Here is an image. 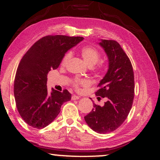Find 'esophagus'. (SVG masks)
Masks as SVG:
<instances>
[{"label": "esophagus", "mask_w": 160, "mask_h": 160, "mask_svg": "<svg viewBox=\"0 0 160 160\" xmlns=\"http://www.w3.org/2000/svg\"><path fill=\"white\" fill-rule=\"evenodd\" d=\"M80 99V97L78 95H75V94H73V95H72L71 97L72 100H76V99Z\"/></svg>", "instance_id": "esophagus-1"}]
</instances>
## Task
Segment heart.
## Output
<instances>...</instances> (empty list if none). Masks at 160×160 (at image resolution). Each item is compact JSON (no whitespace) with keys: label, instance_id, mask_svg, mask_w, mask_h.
Here are the masks:
<instances>
[{"label":"heart","instance_id":"obj_1","mask_svg":"<svg viewBox=\"0 0 160 160\" xmlns=\"http://www.w3.org/2000/svg\"><path fill=\"white\" fill-rule=\"evenodd\" d=\"M80 54L82 56L84 61H85V63L90 66H93L94 65H95L97 62L99 61L100 58V54L99 51L95 48L91 47H84L81 48L80 49ZM72 52L71 51H68L62 58L61 64L62 65H66L67 64L68 62L70 60V58H71ZM71 83L72 86L75 88H79L80 86H88L90 85V82L87 79H82V78H75L74 79L71 80Z\"/></svg>","mask_w":160,"mask_h":160}]
</instances>
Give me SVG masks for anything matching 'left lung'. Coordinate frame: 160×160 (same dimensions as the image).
Listing matches in <instances>:
<instances>
[{
	"instance_id": "1",
	"label": "left lung",
	"mask_w": 160,
	"mask_h": 160,
	"mask_svg": "<svg viewBox=\"0 0 160 160\" xmlns=\"http://www.w3.org/2000/svg\"><path fill=\"white\" fill-rule=\"evenodd\" d=\"M99 45L107 53L109 68L95 94L107 101L103 107L94 104L85 120L94 131L105 134L115 131L126 119L133 102L135 82L131 62L120 44L102 39Z\"/></svg>"
}]
</instances>
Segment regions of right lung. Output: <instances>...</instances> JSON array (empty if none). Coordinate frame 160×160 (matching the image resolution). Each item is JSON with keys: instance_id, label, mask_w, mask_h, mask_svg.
I'll return each instance as SVG.
<instances>
[{"instance_id": "add662e5", "label": "right lung", "mask_w": 160, "mask_h": 160, "mask_svg": "<svg viewBox=\"0 0 160 160\" xmlns=\"http://www.w3.org/2000/svg\"><path fill=\"white\" fill-rule=\"evenodd\" d=\"M81 37L48 35L38 40L22 58L14 81L16 106L22 118L41 129L56 118L64 102L71 99L67 90L47 91V75L58 68L68 51L82 41Z\"/></svg>"}]
</instances>
